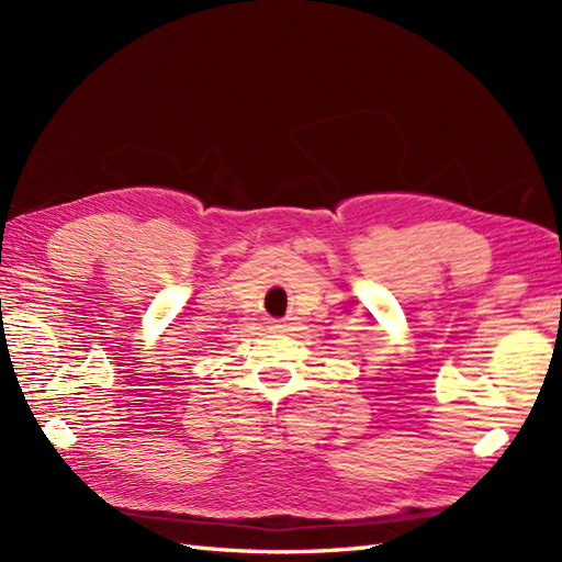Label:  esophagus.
Here are the masks:
<instances>
[{
	"instance_id": "1",
	"label": "esophagus",
	"mask_w": 562,
	"mask_h": 562,
	"mask_svg": "<svg viewBox=\"0 0 562 562\" xmlns=\"http://www.w3.org/2000/svg\"><path fill=\"white\" fill-rule=\"evenodd\" d=\"M292 326H288V324H282V321H272L270 324V330L272 333H288Z\"/></svg>"
}]
</instances>
